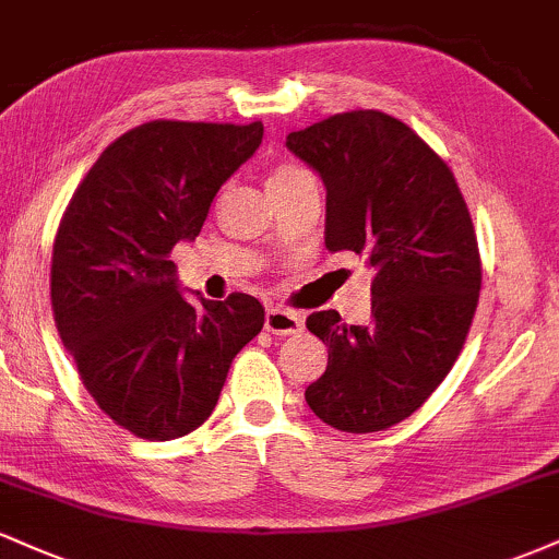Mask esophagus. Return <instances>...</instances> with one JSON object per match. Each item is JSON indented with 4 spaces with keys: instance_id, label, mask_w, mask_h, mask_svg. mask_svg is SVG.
Segmentation results:
<instances>
[{
    "instance_id": "esophagus-1",
    "label": "esophagus",
    "mask_w": 559,
    "mask_h": 559,
    "mask_svg": "<svg viewBox=\"0 0 559 559\" xmlns=\"http://www.w3.org/2000/svg\"><path fill=\"white\" fill-rule=\"evenodd\" d=\"M265 329L275 336H294V333L305 329V318L294 310H267Z\"/></svg>"
}]
</instances>
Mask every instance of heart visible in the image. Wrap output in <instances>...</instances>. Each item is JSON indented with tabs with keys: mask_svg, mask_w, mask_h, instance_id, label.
<instances>
[{
	"mask_svg": "<svg viewBox=\"0 0 559 559\" xmlns=\"http://www.w3.org/2000/svg\"><path fill=\"white\" fill-rule=\"evenodd\" d=\"M301 168H294V165H281V168H275L271 173V178H267V183H284V181H292V178L301 176Z\"/></svg>",
	"mask_w": 559,
	"mask_h": 559,
	"instance_id": "b5f03b06",
	"label": "heart"
}]
</instances>
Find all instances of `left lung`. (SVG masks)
<instances>
[{"label":"left lung","instance_id":"1","mask_svg":"<svg viewBox=\"0 0 559 559\" xmlns=\"http://www.w3.org/2000/svg\"><path fill=\"white\" fill-rule=\"evenodd\" d=\"M286 146L323 178L325 249L368 254L376 271L368 325L336 310L307 318L329 365L305 400L338 431H383L433 394L465 344L480 292L471 213L444 159L391 115H333Z\"/></svg>","mask_w":559,"mask_h":559}]
</instances>
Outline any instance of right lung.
Masks as SVG:
<instances>
[{"instance_id":"1","label":"right lung","mask_w":559,"mask_h":559,"mask_svg":"<svg viewBox=\"0 0 559 559\" xmlns=\"http://www.w3.org/2000/svg\"><path fill=\"white\" fill-rule=\"evenodd\" d=\"M262 123L152 120L86 173L52 249V310L83 386L139 439L170 441L213 415L234 357L265 323L249 294L181 292L178 241H194L223 183L258 152Z\"/></svg>"}]
</instances>
